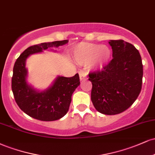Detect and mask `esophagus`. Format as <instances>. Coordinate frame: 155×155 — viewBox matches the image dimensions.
<instances>
[{
    "mask_svg": "<svg viewBox=\"0 0 155 155\" xmlns=\"http://www.w3.org/2000/svg\"><path fill=\"white\" fill-rule=\"evenodd\" d=\"M79 78L81 81H82V80H86L87 79V73L83 71H81L79 72Z\"/></svg>",
    "mask_w": 155,
    "mask_h": 155,
    "instance_id": "esophagus-1",
    "label": "esophagus"
}]
</instances>
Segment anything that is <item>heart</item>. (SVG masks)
I'll return each mask as SVG.
<instances>
[{
	"label": "heart",
	"mask_w": 155,
	"mask_h": 155,
	"mask_svg": "<svg viewBox=\"0 0 155 155\" xmlns=\"http://www.w3.org/2000/svg\"><path fill=\"white\" fill-rule=\"evenodd\" d=\"M74 58L76 63L87 65L93 62L99 65H104L111 56V50L106 46L91 43H80L74 49Z\"/></svg>",
	"instance_id": "1"
}]
</instances>
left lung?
<instances>
[{
    "instance_id": "obj_1",
    "label": "left lung",
    "mask_w": 155,
    "mask_h": 155,
    "mask_svg": "<svg viewBox=\"0 0 155 155\" xmlns=\"http://www.w3.org/2000/svg\"><path fill=\"white\" fill-rule=\"evenodd\" d=\"M113 59L101 71L89 74L91 101L101 114L114 115L130 106L139 95L143 65L139 51L123 40H110Z\"/></svg>"
}]
</instances>
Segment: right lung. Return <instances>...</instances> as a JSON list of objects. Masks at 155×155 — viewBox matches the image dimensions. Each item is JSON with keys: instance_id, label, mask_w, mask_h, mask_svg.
<instances>
[{"instance_id": "right-lung-1", "label": "right lung", "mask_w": 155, "mask_h": 155, "mask_svg": "<svg viewBox=\"0 0 155 155\" xmlns=\"http://www.w3.org/2000/svg\"><path fill=\"white\" fill-rule=\"evenodd\" d=\"M68 42V40L57 41L31 46L16 60L12 79V92L17 104L28 116L41 121H54L65 116L68 111L73 92L80 84L79 74L72 77L58 76L51 87L40 92L27 83L25 68L26 60L31 54Z\"/></svg>"}]
</instances>
